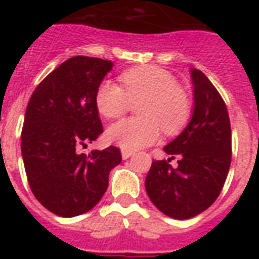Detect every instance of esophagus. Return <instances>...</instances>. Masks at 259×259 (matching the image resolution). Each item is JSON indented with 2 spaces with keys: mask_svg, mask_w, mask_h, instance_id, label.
Masks as SVG:
<instances>
[{
  "mask_svg": "<svg viewBox=\"0 0 259 259\" xmlns=\"http://www.w3.org/2000/svg\"><path fill=\"white\" fill-rule=\"evenodd\" d=\"M133 155V151H130V150H122V158L123 159H127Z\"/></svg>",
  "mask_w": 259,
  "mask_h": 259,
  "instance_id": "obj_1",
  "label": "esophagus"
}]
</instances>
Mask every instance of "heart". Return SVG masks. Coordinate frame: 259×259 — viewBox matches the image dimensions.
<instances>
[{"label":"heart","instance_id":"obj_1","mask_svg":"<svg viewBox=\"0 0 259 259\" xmlns=\"http://www.w3.org/2000/svg\"><path fill=\"white\" fill-rule=\"evenodd\" d=\"M122 85L102 81L96 93L98 112L108 119L120 118L132 104L139 103L140 118L123 119L108 129V139L124 150H139L155 143L165 133L175 135L185 127L191 102L169 70L154 65L136 66L120 74Z\"/></svg>","mask_w":259,"mask_h":259}]
</instances>
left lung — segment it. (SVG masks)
<instances>
[{
  "instance_id": "1",
  "label": "left lung",
  "mask_w": 259,
  "mask_h": 259,
  "mask_svg": "<svg viewBox=\"0 0 259 259\" xmlns=\"http://www.w3.org/2000/svg\"><path fill=\"white\" fill-rule=\"evenodd\" d=\"M194 108L189 124L163 147L168 161H154L146 178L147 194L174 219H190L213 204L228 178L232 130L228 108L209 79L191 69ZM178 157L172 168L170 159Z\"/></svg>"
}]
</instances>
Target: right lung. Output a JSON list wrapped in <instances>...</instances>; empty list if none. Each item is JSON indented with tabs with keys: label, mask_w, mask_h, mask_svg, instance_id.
Instances as JSON below:
<instances>
[{
	"label": "right lung",
	"mask_w": 259,
	"mask_h": 259,
	"mask_svg": "<svg viewBox=\"0 0 259 259\" xmlns=\"http://www.w3.org/2000/svg\"><path fill=\"white\" fill-rule=\"evenodd\" d=\"M112 66L105 59L72 57L37 85L26 108L20 147L27 182L38 202L58 217L94 208L122 161L113 146L79 152L102 133L96 93Z\"/></svg>",
	"instance_id": "right-lung-1"
}]
</instances>
